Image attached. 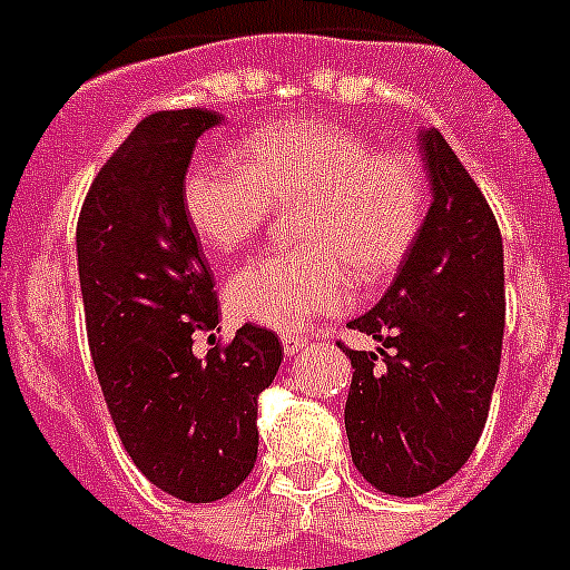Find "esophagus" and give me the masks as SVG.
Instances as JSON below:
<instances>
[{"instance_id":"obj_1","label":"esophagus","mask_w":570,"mask_h":570,"mask_svg":"<svg viewBox=\"0 0 570 570\" xmlns=\"http://www.w3.org/2000/svg\"><path fill=\"white\" fill-rule=\"evenodd\" d=\"M305 337H296V334H282V348H285V354H291V357H294V354H299L305 348Z\"/></svg>"}]
</instances>
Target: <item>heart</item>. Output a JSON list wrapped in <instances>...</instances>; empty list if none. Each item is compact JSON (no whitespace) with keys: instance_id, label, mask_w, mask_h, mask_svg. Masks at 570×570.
Listing matches in <instances>:
<instances>
[{"instance_id":"heart-1","label":"heart","mask_w":570,"mask_h":570,"mask_svg":"<svg viewBox=\"0 0 570 570\" xmlns=\"http://www.w3.org/2000/svg\"><path fill=\"white\" fill-rule=\"evenodd\" d=\"M242 164L198 158L184 175V213L210 250L247 245L271 207L303 202L294 250H267L227 279V308L276 332L303 328L352 303L354 276L381 282L410 256L424 225V173L412 155L374 149L325 118H294L247 135Z\"/></svg>"}]
</instances>
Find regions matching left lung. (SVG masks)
Returning <instances> with one entry per match:
<instances>
[{
  "mask_svg": "<svg viewBox=\"0 0 570 570\" xmlns=\"http://www.w3.org/2000/svg\"><path fill=\"white\" fill-rule=\"evenodd\" d=\"M432 204L381 303L348 328L381 343L354 352L345 435L363 479L421 495L473 455L488 424L504 337V250L488 198L438 129L417 135Z\"/></svg>",
  "mask_w": 570,
  "mask_h": 570,
  "instance_id": "obj_1",
  "label": "left lung"
}]
</instances>
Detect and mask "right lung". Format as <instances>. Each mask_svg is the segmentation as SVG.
<instances>
[{
	"mask_svg": "<svg viewBox=\"0 0 570 570\" xmlns=\"http://www.w3.org/2000/svg\"><path fill=\"white\" fill-rule=\"evenodd\" d=\"M216 124L222 115L207 109L140 120L77 222L86 332L115 430L140 473L189 504L225 499L247 479L256 403L282 363L279 337L250 323L207 357L193 352L218 325V299L184 213V175Z\"/></svg>",
	"mask_w": 570,
	"mask_h": 570,
	"instance_id": "add662e5",
	"label": "right lung"
}]
</instances>
